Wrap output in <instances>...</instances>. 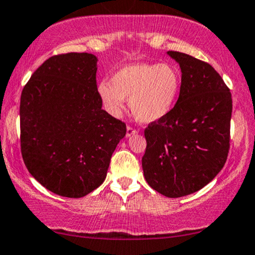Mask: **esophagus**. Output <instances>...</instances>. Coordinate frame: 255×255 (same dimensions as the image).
<instances>
[{
  "instance_id": "1",
  "label": "esophagus",
  "mask_w": 255,
  "mask_h": 255,
  "mask_svg": "<svg viewBox=\"0 0 255 255\" xmlns=\"http://www.w3.org/2000/svg\"><path fill=\"white\" fill-rule=\"evenodd\" d=\"M136 133H137V130L135 129V128L130 127V126H128L127 131H126V136L129 137V136H131V135H134V134H136Z\"/></svg>"
}]
</instances>
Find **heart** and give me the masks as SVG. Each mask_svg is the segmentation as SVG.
Wrapping results in <instances>:
<instances>
[{
    "instance_id": "1",
    "label": "heart",
    "mask_w": 255,
    "mask_h": 255,
    "mask_svg": "<svg viewBox=\"0 0 255 255\" xmlns=\"http://www.w3.org/2000/svg\"><path fill=\"white\" fill-rule=\"evenodd\" d=\"M178 70L168 63H135L122 67L112 82L98 85V96L112 115H119L129 99L131 114L141 124L165 118L175 105L180 92Z\"/></svg>"
}]
</instances>
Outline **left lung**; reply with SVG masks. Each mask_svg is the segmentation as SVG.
Masks as SVG:
<instances>
[{"mask_svg": "<svg viewBox=\"0 0 255 255\" xmlns=\"http://www.w3.org/2000/svg\"><path fill=\"white\" fill-rule=\"evenodd\" d=\"M181 69L172 111L144 129L142 169L151 188L167 198L198 192L220 172L230 150L232 94L211 64L167 51Z\"/></svg>", "mask_w": 255, "mask_h": 255, "instance_id": "obj_1", "label": "left lung"}]
</instances>
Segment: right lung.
Listing matches in <instances>:
<instances>
[{
	"instance_id": "obj_1",
	"label": "right lung",
	"mask_w": 255,
	"mask_h": 255,
	"mask_svg": "<svg viewBox=\"0 0 255 255\" xmlns=\"http://www.w3.org/2000/svg\"><path fill=\"white\" fill-rule=\"evenodd\" d=\"M98 57L51 56L21 94V153L29 173L48 191L82 198L105 181L126 125L102 109Z\"/></svg>"
}]
</instances>
